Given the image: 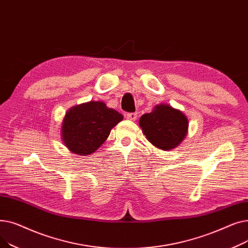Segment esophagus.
<instances>
[{
	"mask_svg": "<svg viewBox=\"0 0 248 248\" xmlns=\"http://www.w3.org/2000/svg\"><path fill=\"white\" fill-rule=\"evenodd\" d=\"M138 117V113L137 112H128L126 114V119L127 120H131V121H136Z\"/></svg>",
	"mask_w": 248,
	"mask_h": 248,
	"instance_id": "1",
	"label": "esophagus"
}]
</instances>
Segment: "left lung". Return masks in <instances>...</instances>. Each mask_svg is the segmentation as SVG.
<instances>
[{
	"instance_id": "8db88e82",
	"label": "left lung",
	"mask_w": 248,
	"mask_h": 248,
	"mask_svg": "<svg viewBox=\"0 0 248 248\" xmlns=\"http://www.w3.org/2000/svg\"><path fill=\"white\" fill-rule=\"evenodd\" d=\"M140 126L148 140L163 151L178 147L187 135V116L169 104H159L152 112L142 114Z\"/></svg>"
}]
</instances>
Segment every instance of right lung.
<instances>
[{
	"label": "right lung",
	"instance_id": "1",
	"mask_svg": "<svg viewBox=\"0 0 248 248\" xmlns=\"http://www.w3.org/2000/svg\"><path fill=\"white\" fill-rule=\"evenodd\" d=\"M124 116L102 101H89L71 108L65 114L62 140L73 154L87 155L95 152L108 138L111 128Z\"/></svg>",
	"mask_w": 248,
	"mask_h": 248
}]
</instances>
